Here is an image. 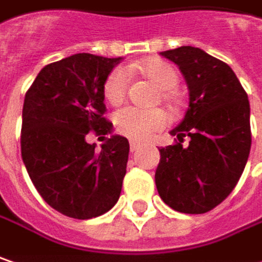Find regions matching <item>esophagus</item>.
<instances>
[{
	"label": "esophagus",
	"instance_id": "34e87169",
	"mask_svg": "<svg viewBox=\"0 0 262 262\" xmlns=\"http://www.w3.org/2000/svg\"><path fill=\"white\" fill-rule=\"evenodd\" d=\"M142 146V144H139V142H135V141H130V151L132 152H136L139 148Z\"/></svg>",
	"mask_w": 262,
	"mask_h": 262
}]
</instances>
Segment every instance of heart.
<instances>
[{"label": "heart", "instance_id": "1", "mask_svg": "<svg viewBox=\"0 0 262 262\" xmlns=\"http://www.w3.org/2000/svg\"><path fill=\"white\" fill-rule=\"evenodd\" d=\"M149 81H152L160 90H163L162 98L167 99V90H172L178 84V74L175 68L163 60L151 59L141 63L138 67ZM129 85V77L124 68L118 67L108 74L103 95L105 98L117 103L124 98ZM167 124V116L162 110H139L135 106L121 108L116 114V127L121 135L135 139V141H145L152 133L162 130Z\"/></svg>", "mask_w": 262, "mask_h": 262}]
</instances>
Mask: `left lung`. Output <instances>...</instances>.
I'll use <instances>...</instances> for the list:
<instances>
[{
  "label": "left lung",
  "mask_w": 262,
  "mask_h": 262,
  "mask_svg": "<svg viewBox=\"0 0 262 262\" xmlns=\"http://www.w3.org/2000/svg\"><path fill=\"white\" fill-rule=\"evenodd\" d=\"M178 65L188 85V110L170 130L175 145L160 148L156 185L182 213H205L234 190L251 151V108L233 70L205 50L182 46L160 53ZM185 134L190 144L180 142Z\"/></svg>",
  "instance_id": "8db88e82"
}]
</instances>
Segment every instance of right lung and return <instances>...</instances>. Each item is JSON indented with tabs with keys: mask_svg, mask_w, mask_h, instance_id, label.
Listing matches in <instances>:
<instances>
[{
	"mask_svg": "<svg viewBox=\"0 0 262 262\" xmlns=\"http://www.w3.org/2000/svg\"><path fill=\"white\" fill-rule=\"evenodd\" d=\"M123 57L77 53L46 65L25 95L22 160L39 195L57 212L90 220L118 202L129 141L113 135L100 152L85 136L113 133L103 84Z\"/></svg>",
	"mask_w": 262,
	"mask_h": 262,
	"instance_id": "obj_1",
	"label": "right lung"
}]
</instances>
